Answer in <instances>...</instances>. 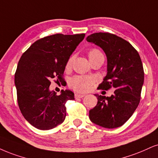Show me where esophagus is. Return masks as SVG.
Segmentation results:
<instances>
[{
  "label": "esophagus",
  "mask_w": 158,
  "mask_h": 158,
  "mask_svg": "<svg viewBox=\"0 0 158 158\" xmlns=\"http://www.w3.org/2000/svg\"><path fill=\"white\" fill-rule=\"evenodd\" d=\"M83 97H85L84 94H75V99H78V98H83Z\"/></svg>",
  "instance_id": "obj_1"
}]
</instances>
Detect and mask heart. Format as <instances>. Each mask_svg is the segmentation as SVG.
<instances>
[{
    "instance_id": "obj_1",
    "label": "heart",
    "mask_w": 158,
    "mask_h": 158,
    "mask_svg": "<svg viewBox=\"0 0 158 158\" xmlns=\"http://www.w3.org/2000/svg\"><path fill=\"white\" fill-rule=\"evenodd\" d=\"M88 56L90 61L91 60L95 59L97 58L103 57V54L100 50L97 48H91L88 52ZM73 63V57H70L66 64V69H69L71 67ZM94 83V79L91 77H85V76L77 75L73 77L69 81V86L73 90L78 92H85L90 89L91 85Z\"/></svg>"
}]
</instances>
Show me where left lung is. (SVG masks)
Listing matches in <instances>:
<instances>
[{"label": "left lung", "mask_w": 158, "mask_h": 158, "mask_svg": "<svg viewBox=\"0 0 158 158\" xmlns=\"http://www.w3.org/2000/svg\"><path fill=\"white\" fill-rule=\"evenodd\" d=\"M86 40L100 46L107 56L108 73L99 88L115 89L110 97L95 94L98 101L89 118L102 127H118L131 117L141 100L144 79L141 57L130 42L110 33H94Z\"/></svg>", "instance_id": "8db88e82"}]
</instances>
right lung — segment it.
<instances>
[{"instance_id":"1","label":"right lung","mask_w":158,"mask_h":158,"mask_svg":"<svg viewBox=\"0 0 158 158\" xmlns=\"http://www.w3.org/2000/svg\"><path fill=\"white\" fill-rule=\"evenodd\" d=\"M85 34L45 36L33 43L21 56L15 75L18 106L24 118L39 130L61 124L67 116L65 104L75 100L74 93L50 91L51 80L64 81L67 62Z\"/></svg>"}]
</instances>
